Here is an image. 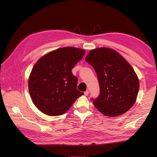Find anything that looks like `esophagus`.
<instances>
[{
    "label": "esophagus",
    "mask_w": 157,
    "mask_h": 157,
    "mask_svg": "<svg viewBox=\"0 0 157 157\" xmlns=\"http://www.w3.org/2000/svg\"><path fill=\"white\" fill-rule=\"evenodd\" d=\"M88 94H89V91H88V90H86V91L84 92V95H85V96H88Z\"/></svg>",
    "instance_id": "obj_1"
}]
</instances>
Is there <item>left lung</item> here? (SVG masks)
I'll return each mask as SVG.
<instances>
[{"mask_svg": "<svg viewBox=\"0 0 157 157\" xmlns=\"http://www.w3.org/2000/svg\"><path fill=\"white\" fill-rule=\"evenodd\" d=\"M85 61L97 74L99 94L91 98L104 115L116 117L129 110L136 102L140 83L134 70L115 50L100 48L90 51Z\"/></svg>", "mask_w": 157, "mask_h": 157, "instance_id": "left-lung-1", "label": "left lung"}]
</instances>
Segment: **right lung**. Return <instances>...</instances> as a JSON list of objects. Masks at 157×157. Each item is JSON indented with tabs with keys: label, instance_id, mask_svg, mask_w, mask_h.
Masks as SVG:
<instances>
[{
	"label": "right lung",
	"instance_id": "obj_1",
	"mask_svg": "<svg viewBox=\"0 0 157 157\" xmlns=\"http://www.w3.org/2000/svg\"><path fill=\"white\" fill-rule=\"evenodd\" d=\"M84 54V50L65 47L38 60L29 78V90L40 111L50 116L63 115L84 94L77 89L78 78L71 71Z\"/></svg>",
	"mask_w": 157,
	"mask_h": 157
}]
</instances>
